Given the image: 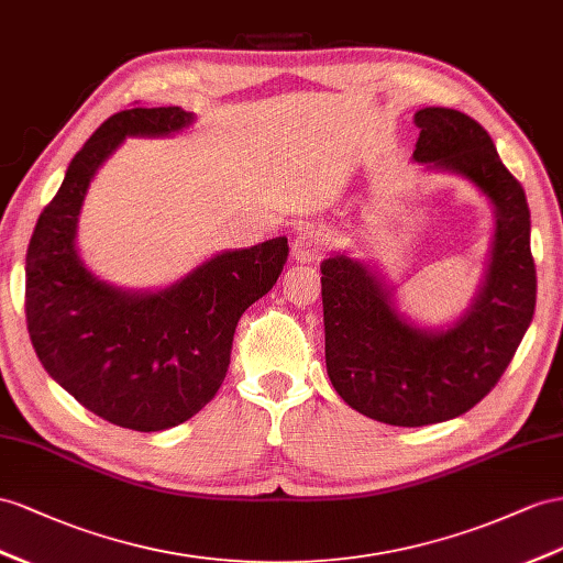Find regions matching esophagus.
Returning a JSON list of instances; mask_svg holds the SVG:
<instances>
[{
    "label": "esophagus",
    "instance_id": "34e87169",
    "mask_svg": "<svg viewBox=\"0 0 563 563\" xmlns=\"http://www.w3.org/2000/svg\"><path fill=\"white\" fill-rule=\"evenodd\" d=\"M328 247V235L316 228L299 230L297 238L292 240V258L297 264H311L319 262Z\"/></svg>",
    "mask_w": 563,
    "mask_h": 563
}]
</instances>
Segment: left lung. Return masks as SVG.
<instances>
[{
	"mask_svg": "<svg viewBox=\"0 0 563 563\" xmlns=\"http://www.w3.org/2000/svg\"><path fill=\"white\" fill-rule=\"evenodd\" d=\"M413 158L466 176L495 207L487 276L471 309L446 330L409 323L376 271L344 254L321 264L325 368L352 409L390 426H430L466 413L507 371L536 313L530 211L493 137L454 109L416 111Z\"/></svg>",
	"mask_w": 563,
	"mask_h": 563,
	"instance_id": "8db88e82",
	"label": "left lung"
}]
</instances>
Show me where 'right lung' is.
Returning <instances> with one entry per match:
<instances>
[{
  "label": "right lung",
  "mask_w": 563,
  "mask_h": 563,
  "mask_svg": "<svg viewBox=\"0 0 563 563\" xmlns=\"http://www.w3.org/2000/svg\"><path fill=\"white\" fill-rule=\"evenodd\" d=\"M180 107L113 113L68 164L25 254V323L40 364L113 426L154 432L207 407L228 373L240 316L276 285L287 238L223 252L158 292L97 280L76 252V225L97 168L128 135H170Z\"/></svg>",
  "instance_id": "1"
}]
</instances>
